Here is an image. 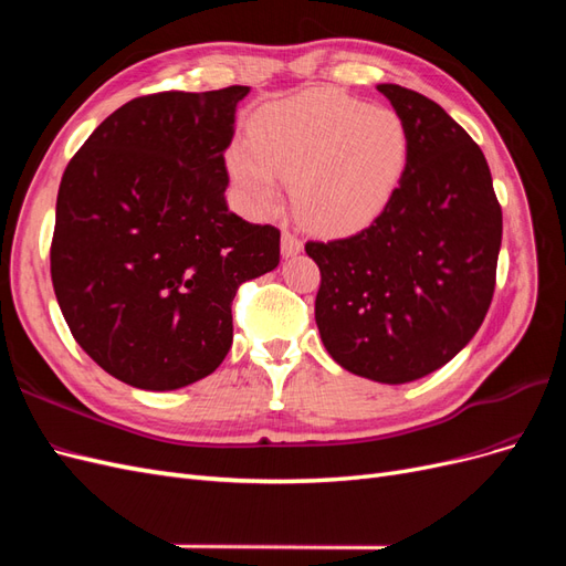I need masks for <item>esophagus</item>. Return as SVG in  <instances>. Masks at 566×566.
Listing matches in <instances>:
<instances>
[{
    "instance_id": "obj_1",
    "label": "esophagus",
    "mask_w": 566,
    "mask_h": 566,
    "mask_svg": "<svg viewBox=\"0 0 566 566\" xmlns=\"http://www.w3.org/2000/svg\"><path fill=\"white\" fill-rule=\"evenodd\" d=\"M302 250V241L300 238L293 233V231H283V235H281V252L285 254V256H293V254H297Z\"/></svg>"
}]
</instances>
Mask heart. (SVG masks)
I'll return each mask as SVG.
<instances>
[{
  "label": "heart",
  "instance_id": "1",
  "mask_svg": "<svg viewBox=\"0 0 566 566\" xmlns=\"http://www.w3.org/2000/svg\"><path fill=\"white\" fill-rule=\"evenodd\" d=\"M408 163V129L397 111L368 108L333 90L271 104L250 142L229 150V169L256 212L293 184L295 212L310 229L349 231L389 202Z\"/></svg>",
  "mask_w": 566,
  "mask_h": 566
}]
</instances>
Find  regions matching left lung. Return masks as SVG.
Wrapping results in <instances>:
<instances>
[{"label":"left lung","instance_id":"8db88e82","mask_svg":"<svg viewBox=\"0 0 566 566\" xmlns=\"http://www.w3.org/2000/svg\"><path fill=\"white\" fill-rule=\"evenodd\" d=\"M408 129L403 177L373 224L310 241L316 325L335 361L403 385L449 364L484 323L503 212L482 148L432 98L378 84Z\"/></svg>","mask_w":566,"mask_h":566}]
</instances>
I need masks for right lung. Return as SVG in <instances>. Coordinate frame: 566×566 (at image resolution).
<instances>
[{"label":"right lung","instance_id":"right-lung-1","mask_svg":"<svg viewBox=\"0 0 566 566\" xmlns=\"http://www.w3.org/2000/svg\"><path fill=\"white\" fill-rule=\"evenodd\" d=\"M248 92L132 98L63 172L51 283L77 345L132 387L208 378L231 347L235 290L279 266L281 231L250 224L224 198Z\"/></svg>","mask_w":566,"mask_h":566}]
</instances>
